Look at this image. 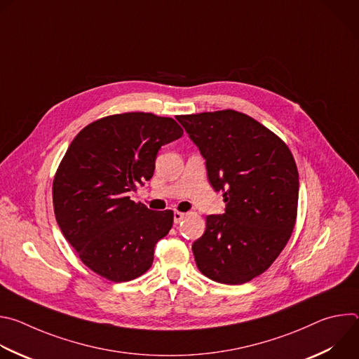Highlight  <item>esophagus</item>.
Returning a JSON list of instances; mask_svg holds the SVG:
<instances>
[{"mask_svg":"<svg viewBox=\"0 0 359 359\" xmlns=\"http://www.w3.org/2000/svg\"><path fill=\"white\" fill-rule=\"evenodd\" d=\"M184 217H186V215H184V213H182V212H175V215H173L175 224H179Z\"/></svg>","mask_w":359,"mask_h":359,"instance_id":"esophagus-1","label":"esophagus"}]
</instances>
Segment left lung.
<instances>
[{"mask_svg": "<svg viewBox=\"0 0 359 359\" xmlns=\"http://www.w3.org/2000/svg\"><path fill=\"white\" fill-rule=\"evenodd\" d=\"M177 121L226 203L223 215L206 217V231L191 245L197 269L222 284H244L276 262L294 230L299 182L292 153L276 133L237 111Z\"/></svg>", "mask_w": 359, "mask_h": 359, "instance_id": "8db88e82", "label": "left lung"}]
</instances>
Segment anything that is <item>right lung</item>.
Segmentation results:
<instances>
[{
  "mask_svg": "<svg viewBox=\"0 0 359 359\" xmlns=\"http://www.w3.org/2000/svg\"><path fill=\"white\" fill-rule=\"evenodd\" d=\"M182 135L172 118L129 112L89 123L69 144L53 184L55 219L97 276L123 283L150 269L173 212L149 210L130 193L153 176L159 149Z\"/></svg>",
  "mask_w": 359,
  "mask_h": 359,
  "instance_id": "1",
  "label": "right lung"
}]
</instances>
